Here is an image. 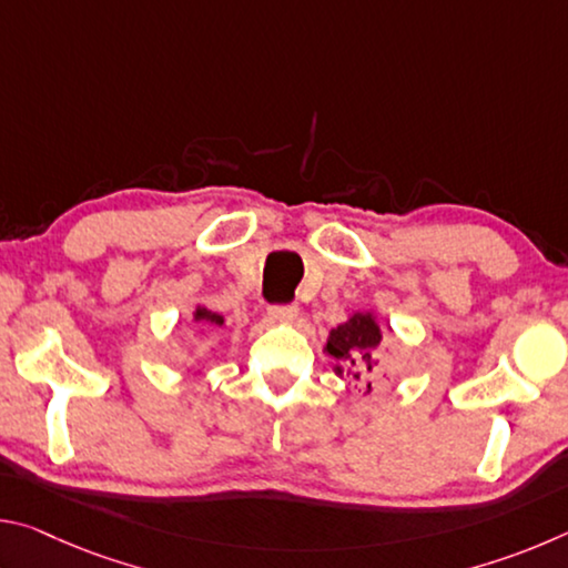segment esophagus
<instances>
[{"instance_id":"34e87169","label":"esophagus","mask_w":568,"mask_h":568,"mask_svg":"<svg viewBox=\"0 0 568 568\" xmlns=\"http://www.w3.org/2000/svg\"><path fill=\"white\" fill-rule=\"evenodd\" d=\"M297 313H301V307L295 303H275L267 307V315H271L273 321H295Z\"/></svg>"}]
</instances>
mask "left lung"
<instances>
[{"mask_svg":"<svg viewBox=\"0 0 568 568\" xmlns=\"http://www.w3.org/2000/svg\"><path fill=\"white\" fill-rule=\"evenodd\" d=\"M378 343H381V328H378V323L373 321V315L355 313L348 323H343V325H338V328L331 331V338H328V345H325V351H328L333 358L341 363V365H335V373H338V376L345 371L351 378L361 381L363 376L373 373L371 358L376 355ZM368 388H371V383H368Z\"/></svg>","mask_w":568,"mask_h":568,"instance_id":"8db88e82","label":"left lung"}]
</instances>
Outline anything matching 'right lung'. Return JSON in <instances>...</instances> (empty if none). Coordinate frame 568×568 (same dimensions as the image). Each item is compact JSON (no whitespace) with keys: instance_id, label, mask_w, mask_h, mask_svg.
I'll return each instance as SVG.
<instances>
[{"instance_id":"right-lung-1","label":"right lung","mask_w":568,"mask_h":568,"mask_svg":"<svg viewBox=\"0 0 568 568\" xmlns=\"http://www.w3.org/2000/svg\"><path fill=\"white\" fill-rule=\"evenodd\" d=\"M195 321H207V323L223 325V315L210 313V311H205V307H197V311H195Z\"/></svg>"}]
</instances>
